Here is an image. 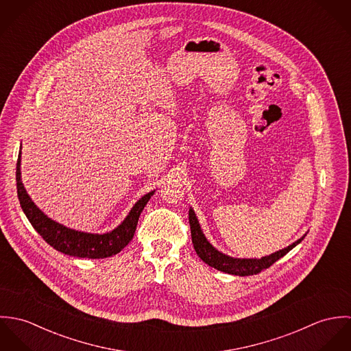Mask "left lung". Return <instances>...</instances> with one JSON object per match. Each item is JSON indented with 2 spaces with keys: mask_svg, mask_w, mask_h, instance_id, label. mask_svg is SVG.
Returning <instances> with one entry per match:
<instances>
[{
  "mask_svg": "<svg viewBox=\"0 0 351 351\" xmlns=\"http://www.w3.org/2000/svg\"><path fill=\"white\" fill-rule=\"evenodd\" d=\"M189 224H191V232H192V242L195 246V250L201 259L208 263L209 266L235 276H254L261 273L262 270L270 267L276 261L282 258L285 254H288L295 246H298L304 237L296 241L293 245L288 246L287 249L277 251L274 254H270L267 256H262L259 259H241V258H232L228 256L220 251L216 250L204 237L201 231L199 220L193 212V209H189Z\"/></svg>",
  "mask_w": 351,
  "mask_h": 351,
  "instance_id": "8db88e82",
  "label": "left lung"
}]
</instances>
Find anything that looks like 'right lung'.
Wrapping results in <instances>:
<instances>
[{"instance_id": "add662e5", "label": "right lung", "mask_w": 351, "mask_h": 351, "mask_svg": "<svg viewBox=\"0 0 351 351\" xmlns=\"http://www.w3.org/2000/svg\"><path fill=\"white\" fill-rule=\"evenodd\" d=\"M20 154L16 166V184H17V197L20 205L28 217L32 227L40 234V237L53 247L63 254L78 256V258H106L123 250L134 238L139 216L150 200L154 192L145 195L131 209L130 215L124 221L110 232L106 234H88L70 230L47 217L27 195L20 173Z\"/></svg>"}]
</instances>
